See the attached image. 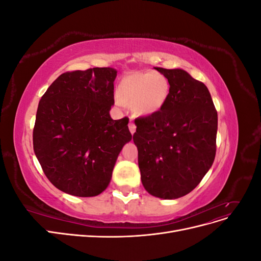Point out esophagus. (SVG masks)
<instances>
[{
	"label": "esophagus",
	"instance_id": "1",
	"mask_svg": "<svg viewBox=\"0 0 261 261\" xmlns=\"http://www.w3.org/2000/svg\"><path fill=\"white\" fill-rule=\"evenodd\" d=\"M128 128H129V132L132 133V135H134V133L136 132V125H135V123H134V122H129Z\"/></svg>",
	"mask_w": 261,
	"mask_h": 261
}]
</instances>
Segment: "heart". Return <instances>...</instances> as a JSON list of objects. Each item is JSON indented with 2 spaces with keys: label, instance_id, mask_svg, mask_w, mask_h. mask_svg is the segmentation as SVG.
<instances>
[{
  "label": "heart",
  "instance_id": "b5f03b06",
  "mask_svg": "<svg viewBox=\"0 0 261 261\" xmlns=\"http://www.w3.org/2000/svg\"><path fill=\"white\" fill-rule=\"evenodd\" d=\"M170 93L168 78L160 73L138 72L125 77L117 89L123 103L130 106L138 115L158 112ZM118 100V103H120Z\"/></svg>",
  "mask_w": 261,
  "mask_h": 261
}]
</instances>
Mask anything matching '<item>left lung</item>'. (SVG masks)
Masks as SVG:
<instances>
[{
	"label": "left lung",
	"instance_id": "1",
	"mask_svg": "<svg viewBox=\"0 0 261 261\" xmlns=\"http://www.w3.org/2000/svg\"><path fill=\"white\" fill-rule=\"evenodd\" d=\"M170 93L158 112L137 117L134 143L146 191L176 199L198 185L215 161L218 113L203 83L183 69L155 68Z\"/></svg>",
	"mask_w": 261,
	"mask_h": 261
}]
</instances>
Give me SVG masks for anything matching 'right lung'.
Listing matches in <instances>:
<instances>
[{"label":"right lung","instance_id":"obj_1","mask_svg":"<svg viewBox=\"0 0 261 261\" xmlns=\"http://www.w3.org/2000/svg\"><path fill=\"white\" fill-rule=\"evenodd\" d=\"M116 70L93 67L60 75L39 102L34 150L45 176L60 191L93 197L108 187L128 117L112 120Z\"/></svg>","mask_w":261,"mask_h":261}]
</instances>
